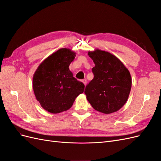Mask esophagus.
<instances>
[{
  "instance_id": "1",
  "label": "esophagus",
  "mask_w": 161,
  "mask_h": 161,
  "mask_svg": "<svg viewBox=\"0 0 161 161\" xmlns=\"http://www.w3.org/2000/svg\"><path fill=\"white\" fill-rule=\"evenodd\" d=\"M82 82H83L84 85L86 86V79H84V80H82Z\"/></svg>"
}]
</instances>
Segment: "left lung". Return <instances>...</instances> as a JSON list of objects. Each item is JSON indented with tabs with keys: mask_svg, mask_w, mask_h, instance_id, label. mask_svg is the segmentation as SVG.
Segmentation results:
<instances>
[{
	"mask_svg": "<svg viewBox=\"0 0 161 161\" xmlns=\"http://www.w3.org/2000/svg\"><path fill=\"white\" fill-rule=\"evenodd\" d=\"M93 61L94 78L86 85V99L95 110L109 114L120 109L127 101L131 87L128 69L115 56L95 49L88 52Z\"/></svg>",
	"mask_w": 161,
	"mask_h": 161,
	"instance_id": "1",
	"label": "left lung"
}]
</instances>
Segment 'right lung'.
<instances>
[{"label":"right lung","instance_id":"right-lung-1","mask_svg":"<svg viewBox=\"0 0 161 161\" xmlns=\"http://www.w3.org/2000/svg\"><path fill=\"white\" fill-rule=\"evenodd\" d=\"M75 56L76 53L69 48H61L46 58L34 73L36 98L50 113L69 110L76 97L84 92V84L77 80L69 69Z\"/></svg>","mask_w":161,"mask_h":161}]
</instances>
